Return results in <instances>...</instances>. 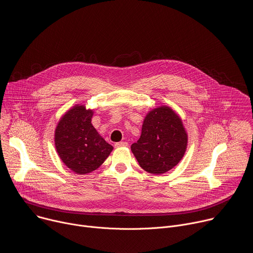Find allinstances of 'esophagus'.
Segmentation results:
<instances>
[{"instance_id":"esophagus-1","label":"esophagus","mask_w":253,"mask_h":253,"mask_svg":"<svg viewBox=\"0 0 253 253\" xmlns=\"http://www.w3.org/2000/svg\"><path fill=\"white\" fill-rule=\"evenodd\" d=\"M114 146L116 147V148H120V147H126V146H128V143H127V142H125V141H122V142H117V143H115V144H114Z\"/></svg>"}]
</instances>
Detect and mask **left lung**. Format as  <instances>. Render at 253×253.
Listing matches in <instances>:
<instances>
[{
	"label": "left lung",
	"instance_id": "1",
	"mask_svg": "<svg viewBox=\"0 0 253 253\" xmlns=\"http://www.w3.org/2000/svg\"><path fill=\"white\" fill-rule=\"evenodd\" d=\"M187 146L188 133L181 118L170 107L160 106L147 113L140 138L131 150L145 171L163 174L180 162Z\"/></svg>",
	"mask_w": 253,
	"mask_h": 253
}]
</instances>
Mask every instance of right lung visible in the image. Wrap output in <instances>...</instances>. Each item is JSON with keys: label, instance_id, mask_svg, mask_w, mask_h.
I'll use <instances>...</instances> for the list:
<instances>
[{"label": "right lung", "instance_id": "1", "mask_svg": "<svg viewBox=\"0 0 253 253\" xmlns=\"http://www.w3.org/2000/svg\"><path fill=\"white\" fill-rule=\"evenodd\" d=\"M94 111L76 105L58 121L54 144L61 162L78 174L99 169L113 150L91 124Z\"/></svg>", "mask_w": 253, "mask_h": 253}]
</instances>
